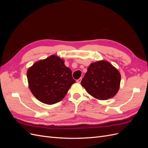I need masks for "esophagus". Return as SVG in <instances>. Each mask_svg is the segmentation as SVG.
Wrapping results in <instances>:
<instances>
[{"mask_svg": "<svg viewBox=\"0 0 148 148\" xmlns=\"http://www.w3.org/2000/svg\"><path fill=\"white\" fill-rule=\"evenodd\" d=\"M82 78H79L78 79H77V82L78 83H80V82H81V81H82Z\"/></svg>", "mask_w": 148, "mask_h": 148, "instance_id": "1", "label": "esophagus"}]
</instances>
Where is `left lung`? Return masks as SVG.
<instances>
[{
	"instance_id": "left-lung-1",
	"label": "left lung",
	"mask_w": 148,
	"mask_h": 148,
	"mask_svg": "<svg viewBox=\"0 0 148 148\" xmlns=\"http://www.w3.org/2000/svg\"><path fill=\"white\" fill-rule=\"evenodd\" d=\"M120 80L118 70L109 62L102 60L89 65L81 84L92 97L106 100L117 93Z\"/></svg>"
}]
</instances>
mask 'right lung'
Instances as JSON below:
<instances>
[{"label":"right lung","mask_w":148,"mask_h":148,"mask_svg":"<svg viewBox=\"0 0 148 148\" xmlns=\"http://www.w3.org/2000/svg\"><path fill=\"white\" fill-rule=\"evenodd\" d=\"M64 60L55 55L39 60L28 69L27 78L31 92L37 99L51 105L64 99L75 80Z\"/></svg>","instance_id":"1"}]
</instances>
